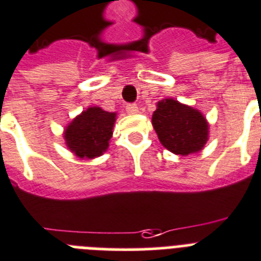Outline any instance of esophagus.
Returning a JSON list of instances; mask_svg holds the SVG:
<instances>
[{"instance_id": "1", "label": "esophagus", "mask_w": 261, "mask_h": 261, "mask_svg": "<svg viewBox=\"0 0 261 261\" xmlns=\"http://www.w3.org/2000/svg\"><path fill=\"white\" fill-rule=\"evenodd\" d=\"M126 111L128 114H137L138 111H139V109H138L137 105L131 103V105H127V106H126Z\"/></svg>"}]
</instances>
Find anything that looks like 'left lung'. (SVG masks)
Masks as SVG:
<instances>
[{
	"mask_svg": "<svg viewBox=\"0 0 261 261\" xmlns=\"http://www.w3.org/2000/svg\"><path fill=\"white\" fill-rule=\"evenodd\" d=\"M152 126L164 147L181 156L199 152L208 141V122L203 114L172 98L158 102Z\"/></svg>",
	"mask_w": 261,
	"mask_h": 261,
	"instance_id": "left-lung-1",
	"label": "left lung"
}]
</instances>
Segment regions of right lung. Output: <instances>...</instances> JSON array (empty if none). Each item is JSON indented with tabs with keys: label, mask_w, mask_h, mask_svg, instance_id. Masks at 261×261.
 Instances as JSON below:
<instances>
[{
	"label": "right lung",
	"mask_w": 261,
	"mask_h": 261,
	"mask_svg": "<svg viewBox=\"0 0 261 261\" xmlns=\"http://www.w3.org/2000/svg\"><path fill=\"white\" fill-rule=\"evenodd\" d=\"M117 113L100 107H89L74 118L65 128V142L69 150L81 159H94L109 148Z\"/></svg>",
	"instance_id": "obj_1"
}]
</instances>
